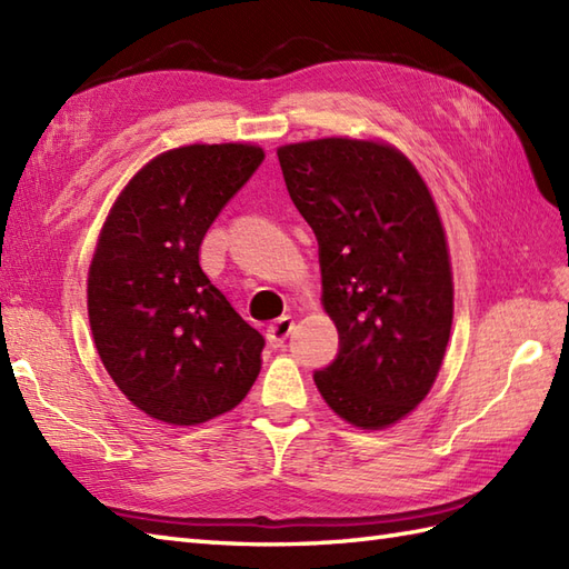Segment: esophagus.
<instances>
[{"instance_id":"1","label":"esophagus","mask_w":569,"mask_h":569,"mask_svg":"<svg viewBox=\"0 0 569 569\" xmlns=\"http://www.w3.org/2000/svg\"><path fill=\"white\" fill-rule=\"evenodd\" d=\"M291 332H293V318L283 316V318H278L269 325V330H266V340H269L271 347L278 349V347L286 345L288 335H291Z\"/></svg>"}]
</instances>
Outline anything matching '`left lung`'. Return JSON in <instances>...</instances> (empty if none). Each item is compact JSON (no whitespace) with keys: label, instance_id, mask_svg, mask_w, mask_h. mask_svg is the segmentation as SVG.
<instances>
[{"label":"left lung","instance_id":"8db88e82","mask_svg":"<svg viewBox=\"0 0 569 569\" xmlns=\"http://www.w3.org/2000/svg\"><path fill=\"white\" fill-rule=\"evenodd\" d=\"M286 188L318 239L322 306L340 349L312 379L337 416L386 428L438 377L452 328L440 214L403 153L318 139L278 149Z\"/></svg>","mask_w":569,"mask_h":569}]
</instances>
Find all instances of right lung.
Instances as JSON below:
<instances>
[{
    "label": "right lung",
    "mask_w": 569,
    "mask_h": 569,
    "mask_svg": "<svg viewBox=\"0 0 569 569\" xmlns=\"http://www.w3.org/2000/svg\"><path fill=\"white\" fill-rule=\"evenodd\" d=\"M261 161L247 143L166 151L102 227L88 278L94 347L119 391L156 420L222 416L259 377L263 337L204 276L200 244Z\"/></svg>",
    "instance_id": "add662e5"
}]
</instances>
